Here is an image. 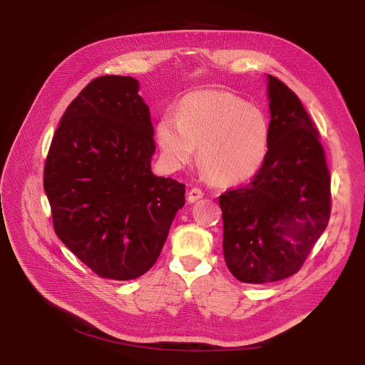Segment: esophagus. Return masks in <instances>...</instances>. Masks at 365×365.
<instances>
[{
    "label": "esophagus",
    "instance_id": "34e87169",
    "mask_svg": "<svg viewBox=\"0 0 365 365\" xmlns=\"http://www.w3.org/2000/svg\"><path fill=\"white\" fill-rule=\"evenodd\" d=\"M202 197H204V192H202L201 189H198V187H192V189H190L189 192H187V202H190V204H192V202H197V201H198V200H201Z\"/></svg>",
    "mask_w": 365,
    "mask_h": 365
}]
</instances>
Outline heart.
Returning a JSON list of instances; mask_svg holds the SVG:
<instances>
[{
  "label": "heart",
  "mask_w": 365,
  "mask_h": 365,
  "mask_svg": "<svg viewBox=\"0 0 365 365\" xmlns=\"http://www.w3.org/2000/svg\"><path fill=\"white\" fill-rule=\"evenodd\" d=\"M155 139L167 164L182 168L194 158L216 185L252 179L269 149V123L256 106L225 90H197L180 101L176 117L164 115Z\"/></svg>",
  "instance_id": "obj_1"
}]
</instances>
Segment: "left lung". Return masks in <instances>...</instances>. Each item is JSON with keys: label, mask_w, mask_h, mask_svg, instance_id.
<instances>
[{"label": "left lung", "mask_w": 365, "mask_h": 365, "mask_svg": "<svg viewBox=\"0 0 365 365\" xmlns=\"http://www.w3.org/2000/svg\"><path fill=\"white\" fill-rule=\"evenodd\" d=\"M269 149L247 186L219 197L229 272L248 284L294 275L330 219V175L297 96L266 75Z\"/></svg>", "instance_id": "1"}]
</instances>
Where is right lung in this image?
<instances>
[{
	"label": "right lung",
	"mask_w": 365,
	"mask_h": 365,
	"mask_svg": "<svg viewBox=\"0 0 365 365\" xmlns=\"http://www.w3.org/2000/svg\"><path fill=\"white\" fill-rule=\"evenodd\" d=\"M149 108L131 76L93 80L57 127L44 190L57 237L102 278L127 281L157 262L185 185L150 170Z\"/></svg>",
	"instance_id": "1"
}]
</instances>
